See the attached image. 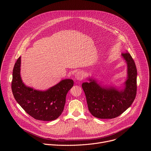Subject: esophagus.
<instances>
[{
  "mask_svg": "<svg viewBox=\"0 0 151 151\" xmlns=\"http://www.w3.org/2000/svg\"><path fill=\"white\" fill-rule=\"evenodd\" d=\"M75 78L76 81H81L83 79V72L81 71L77 72L75 75Z\"/></svg>",
  "mask_w": 151,
  "mask_h": 151,
  "instance_id": "34e87169",
  "label": "esophagus"
}]
</instances>
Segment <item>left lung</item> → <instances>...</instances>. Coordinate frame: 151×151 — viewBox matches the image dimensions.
Segmentation results:
<instances>
[{
	"mask_svg": "<svg viewBox=\"0 0 151 151\" xmlns=\"http://www.w3.org/2000/svg\"><path fill=\"white\" fill-rule=\"evenodd\" d=\"M127 64V78L118 87L114 84H103L92 77L83 82L90 113L100 119H112L119 116L134 101L137 91V69L131 55L127 52L121 54Z\"/></svg>",
	"mask_w": 151,
	"mask_h": 151,
	"instance_id": "1",
	"label": "left lung"
}]
</instances>
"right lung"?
<instances>
[{"label":"right lung","instance_id":"1","mask_svg":"<svg viewBox=\"0 0 151 151\" xmlns=\"http://www.w3.org/2000/svg\"><path fill=\"white\" fill-rule=\"evenodd\" d=\"M20 70L21 57L14 65L11 84L17 102L36 119L50 121L58 118L63 111L66 94L73 87V81L63 79L46 90H38L25 85Z\"/></svg>","mask_w":151,"mask_h":151}]
</instances>
